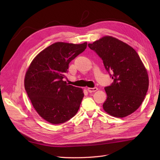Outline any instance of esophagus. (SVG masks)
Masks as SVG:
<instances>
[{
  "label": "esophagus",
  "mask_w": 160,
  "mask_h": 160,
  "mask_svg": "<svg viewBox=\"0 0 160 160\" xmlns=\"http://www.w3.org/2000/svg\"><path fill=\"white\" fill-rule=\"evenodd\" d=\"M97 90H98V88L96 87L88 88V92H89V93H93V92H95Z\"/></svg>",
  "instance_id": "esophagus-1"
}]
</instances>
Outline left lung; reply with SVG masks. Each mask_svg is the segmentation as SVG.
I'll use <instances>...</instances> for the list:
<instances>
[{"mask_svg": "<svg viewBox=\"0 0 160 160\" xmlns=\"http://www.w3.org/2000/svg\"><path fill=\"white\" fill-rule=\"evenodd\" d=\"M88 46L102 59L113 80L110 86L105 88L104 111L122 118L137 110L148 91V77L136 50L111 36H104Z\"/></svg>", "mask_w": 160, "mask_h": 160, "instance_id": "8db88e82", "label": "left lung"}]
</instances>
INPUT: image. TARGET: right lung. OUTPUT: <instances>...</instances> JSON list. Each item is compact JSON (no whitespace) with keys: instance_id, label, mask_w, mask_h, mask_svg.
<instances>
[{"instance_id":"1","label":"right lung","mask_w":160,"mask_h":160,"mask_svg":"<svg viewBox=\"0 0 160 160\" xmlns=\"http://www.w3.org/2000/svg\"><path fill=\"white\" fill-rule=\"evenodd\" d=\"M86 47V42L78 45L58 42L42 50L31 63L24 88L38 113L48 122H65L78 112L84 94L63 79L69 63Z\"/></svg>"}]
</instances>
